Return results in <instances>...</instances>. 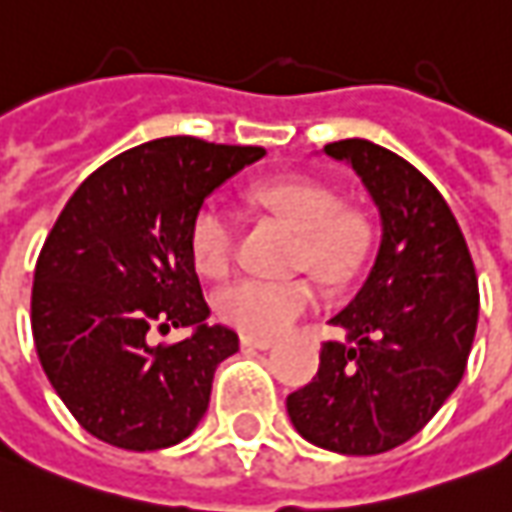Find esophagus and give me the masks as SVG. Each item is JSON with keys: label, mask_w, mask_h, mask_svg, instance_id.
<instances>
[{"label": "esophagus", "mask_w": 512, "mask_h": 512, "mask_svg": "<svg viewBox=\"0 0 512 512\" xmlns=\"http://www.w3.org/2000/svg\"><path fill=\"white\" fill-rule=\"evenodd\" d=\"M273 337H259V334H239V345L242 348H259V351H267V348H273Z\"/></svg>", "instance_id": "obj_1"}]
</instances>
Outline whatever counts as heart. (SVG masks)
Returning <instances> with one entry per match:
<instances>
[{
	"label": "heart",
	"instance_id": "1",
	"mask_svg": "<svg viewBox=\"0 0 512 512\" xmlns=\"http://www.w3.org/2000/svg\"><path fill=\"white\" fill-rule=\"evenodd\" d=\"M253 200L301 228L298 264L326 281L348 278L368 248V222L354 209H340V195L303 175L270 178L253 186ZM189 250L200 273H228L236 250V222L217 200H206L189 222ZM312 278H236L214 298L217 315L245 334H278L315 309Z\"/></svg>",
	"mask_w": 512,
	"mask_h": 512
}]
</instances>
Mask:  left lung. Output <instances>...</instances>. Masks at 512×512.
I'll return each instance as SVG.
<instances>
[{
    "mask_svg": "<svg viewBox=\"0 0 512 512\" xmlns=\"http://www.w3.org/2000/svg\"><path fill=\"white\" fill-rule=\"evenodd\" d=\"M373 197L382 242L357 298L320 348L312 382L287 396L301 438L337 454H382L418 435L465 373L479 315L465 236L429 178L368 139L323 147Z\"/></svg>",
    "mask_w": 512,
    "mask_h": 512,
    "instance_id": "obj_1",
    "label": "left lung"
}]
</instances>
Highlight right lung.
Wrapping results in <instances>:
<instances>
[{
	"label": "right lung",
	"instance_id": "right-lung-1",
	"mask_svg": "<svg viewBox=\"0 0 512 512\" xmlns=\"http://www.w3.org/2000/svg\"><path fill=\"white\" fill-rule=\"evenodd\" d=\"M262 147L167 136L94 169L63 206L35 262L33 337L74 421L102 443L155 451L181 443L209 410L214 370L239 351L209 326L189 250L203 200L259 161ZM195 328L181 344L155 330Z\"/></svg>",
	"mask_w": 512,
	"mask_h": 512
}]
</instances>
